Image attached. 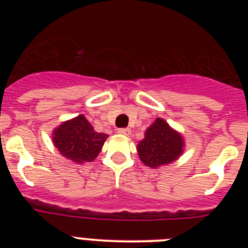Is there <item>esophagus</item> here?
Masks as SVG:
<instances>
[{
	"instance_id": "esophagus-1",
	"label": "esophagus",
	"mask_w": 248,
	"mask_h": 248,
	"mask_svg": "<svg viewBox=\"0 0 248 248\" xmlns=\"http://www.w3.org/2000/svg\"><path fill=\"white\" fill-rule=\"evenodd\" d=\"M118 133L122 135H126V137H129L131 133V130L129 128H120V129H118Z\"/></svg>"
}]
</instances>
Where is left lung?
I'll use <instances>...</instances> for the list:
<instances>
[{"mask_svg": "<svg viewBox=\"0 0 248 248\" xmlns=\"http://www.w3.org/2000/svg\"><path fill=\"white\" fill-rule=\"evenodd\" d=\"M183 137L161 118L155 119L146 129L145 138L138 144L140 160L150 168L172 163L183 154Z\"/></svg>", "mask_w": 248, "mask_h": 248, "instance_id": "8db88e82", "label": "left lung"}]
</instances>
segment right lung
<instances>
[{
    "instance_id": "right-lung-1",
    "label": "right lung",
    "mask_w": 248,
    "mask_h": 248,
    "mask_svg": "<svg viewBox=\"0 0 248 248\" xmlns=\"http://www.w3.org/2000/svg\"><path fill=\"white\" fill-rule=\"evenodd\" d=\"M108 135L97 133L84 115L62 123L53 131V143L59 153L74 163L93 161Z\"/></svg>"
}]
</instances>
